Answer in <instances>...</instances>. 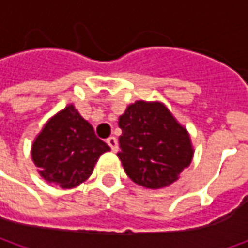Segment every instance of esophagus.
<instances>
[{"label": "esophagus", "instance_id": "34e87169", "mask_svg": "<svg viewBox=\"0 0 248 248\" xmlns=\"http://www.w3.org/2000/svg\"><path fill=\"white\" fill-rule=\"evenodd\" d=\"M106 142H108V145L111 148L113 152H117V148H119V146H117V139L114 138V137H110V138H108Z\"/></svg>", "mask_w": 248, "mask_h": 248}]
</instances>
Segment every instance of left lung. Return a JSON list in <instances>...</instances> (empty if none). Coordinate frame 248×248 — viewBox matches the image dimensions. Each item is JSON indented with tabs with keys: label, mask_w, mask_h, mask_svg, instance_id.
I'll list each match as a JSON object with an SVG mask.
<instances>
[{
	"label": "left lung",
	"mask_w": 248,
	"mask_h": 248,
	"mask_svg": "<svg viewBox=\"0 0 248 248\" xmlns=\"http://www.w3.org/2000/svg\"><path fill=\"white\" fill-rule=\"evenodd\" d=\"M120 152L125 174L140 186L171 185L193 158L190 137L161 102L137 100L119 119Z\"/></svg>",
	"instance_id": "obj_1"
}]
</instances>
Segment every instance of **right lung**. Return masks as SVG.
Returning <instances> with one entry per match:
<instances>
[{
  "label": "right lung",
  "instance_id": "right-lung-1",
  "mask_svg": "<svg viewBox=\"0 0 248 248\" xmlns=\"http://www.w3.org/2000/svg\"><path fill=\"white\" fill-rule=\"evenodd\" d=\"M110 148L73 105L56 113L34 139L31 158L49 184L72 189L88 179L98 158Z\"/></svg>",
  "mask_w": 248,
  "mask_h": 248
}]
</instances>
